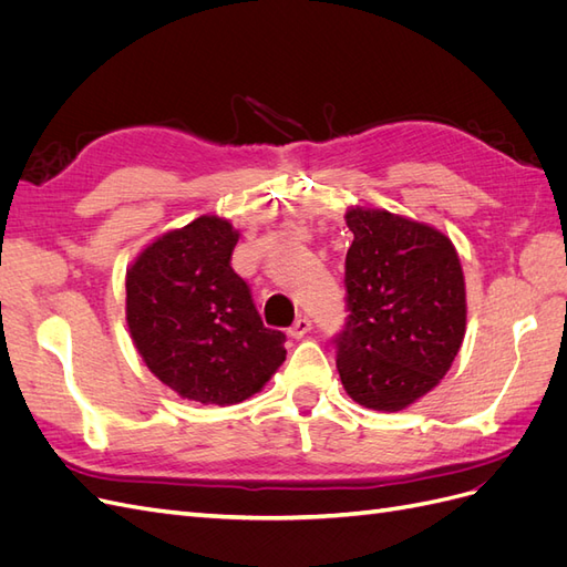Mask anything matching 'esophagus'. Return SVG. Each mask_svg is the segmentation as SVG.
<instances>
[{
    "label": "esophagus",
    "mask_w": 567,
    "mask_h": 567,
    "mask_svg": "<svg viewBox=\"0 0 567 567\" xmlns=\"http://www.w3.org/2000/svg\"><path fill=\"white\" fill-rule=\"evenodd\" d=\"M310 329H312V321L307 319V317H298L293 321V326H290V329H288V336L290 338H302L305 333H310Z\"/></svg>",
    "instance_id": "esophagus-1"
}]
</instances>
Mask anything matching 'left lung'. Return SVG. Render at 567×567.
<instances>
[{
    "label": "left lung",
    "instance_id": "obj_1",
    "mask_svg": "<svg viewBox=\"0 0 567 567\" xmlns=\"http://www.w3.org/2000/svg\"><path fill=\"white\" fill-rule=\"evenodd\" d=\"M348 319L338 373L367 409L402 411L450 371L466 333V281L442 231L388 210L350 208Z\"/></svg>",
    "mask_w": 567,
    "mask_h": 567
}]
</instances>
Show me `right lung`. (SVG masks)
<instances>
[{"mask_svg":"<svg viewBox=\"0 0 567 567\" xmlns=\"http://www.w3.org/2000/svg\"><path fill=\"white\" fill-rule=\"evenodd\" d=\"M238 231L203 215L156 238L127 269V326L151 373L179 398L238 404L286 359L248 284L231 269Z\"/></svg>","mask_w":567,"mask_h":567,"instance_id":"right-lung-1","label":"right lung"}]
</instances>
